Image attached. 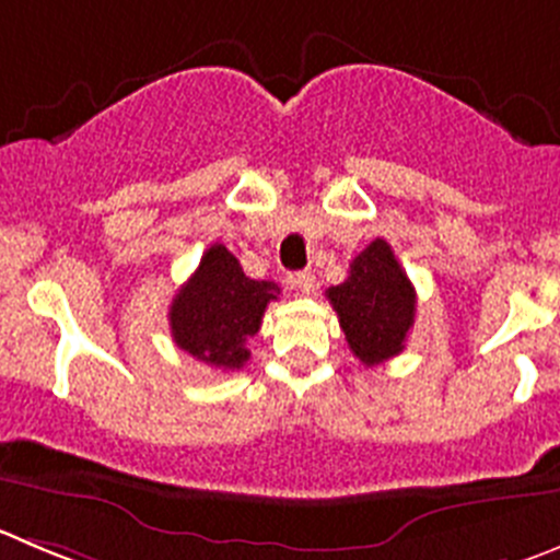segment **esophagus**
<instances>
[{
	"mask_svg": "<svg viewBox=\"0 0 560 560\" xmlns=\"http://www.w3.org/2000/svg\"><path fill=\"white\" fill-rule=\"evenodd\" d=\"M285 283H289L294 291H300V294H311V291L316 289V277H313L311 269L289 271V277H285Z\"/></svg>",
	"mask_w": 560,
	"mask_h": 560,
	"instance_id": "1",
	"label": "esophagus"
}]
</instances>
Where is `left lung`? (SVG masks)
I'll return each mask as SVG.
<instances>
[{"label": "left lung", "instance_id": "obj_1", "mask_svg": "<svg viewBox=\"0 0 560 560\" xmlns=\"http://www.w3.org/2000/svg\"><path fill=\"white\" fill-rule=\"evenodd\" d=\"M349 349L360 363L380 365L401 354L415 324V285L385 238L371 242L349 264V277L327 289Z\"/></svg>", "mask_w": 560, "mask_h": 560}]
</instances>
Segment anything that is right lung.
Returning <instances> with one entry per match:
<instances>
[{
  "mask_svg": "<svg viewBox=\"0 0 560 560\" xmlns=\"http://www.w3.org/2000/svg\"><path fill=\"white\" fill-rule=\"evenodd\" d=\"M277 294V283L249 280L228 247L211 244L170 305L175 346L211 369H244L247 340L260 329L266 305Z\"/></svg>",
  "mask_w": 560,
  "mask_h": 560,
  "instance_id": "obj_1",
  "label": "right lung"
}]
</instances>
